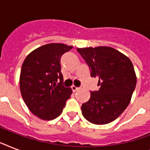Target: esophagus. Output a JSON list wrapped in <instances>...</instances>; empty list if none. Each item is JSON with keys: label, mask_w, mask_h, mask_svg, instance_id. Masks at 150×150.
<instances>
[{"label": "esophagus", "mask_w": 150, "mask_h": 150, "mask_svg": "<svg viewBox=\"0 0 150 150\" xmlns=\"http://www.w3.org/2000/svg\"><path fill=\"white\" fill-rule=\"evenodd\" d=\"M71 89H72L73 92H76L77 90L79 89V87H76L75 86H71Z\"/></svg>", "instance_id": "obj_1"}]
</instances>
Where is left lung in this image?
Returning a JSON list of instances; mask_svg holds the SVG:
<instances>
[{
	"label": "left lung",
	"mask_w": 150,
	"mask_h": 150,
	"mask_svg": "<svg viewBox=\"0 0 150 150\" xmlns=\"http://www.w3.org/2000/svg\"><path fill=\"white\" fill-rule=\"evenodd\" d=\"M86 62L92 77L98 78V91L90 93L82 105V115L95 125H106L121 115L130 103L136 86L132 61L110 47L78 48Z\"/></svg>",
	"instance_id": "left-lung-1"
}]
</instances>
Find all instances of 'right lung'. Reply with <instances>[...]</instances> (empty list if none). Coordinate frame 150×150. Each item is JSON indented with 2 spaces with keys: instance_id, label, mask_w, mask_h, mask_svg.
<instances>
[{
  "instance_id": "right-lung-1",
  "label": "right lung",
  "mask_w": 150,
  "mask_h": 150,
  "mask_svg": "<svg viewBox=\"0 0 150 150\" xmlns=\"http://www.w3.org/2000/svg\"><path fill=\"white\" fill-rule=\"evenodd\" d=\"M71 48L63 43L46 44L32 51L22 64L19 79L22 99L42 120L57 117L72 93L71 88L63 86L60 63L61 56Z\"/></svg>"
}]
</instances>
